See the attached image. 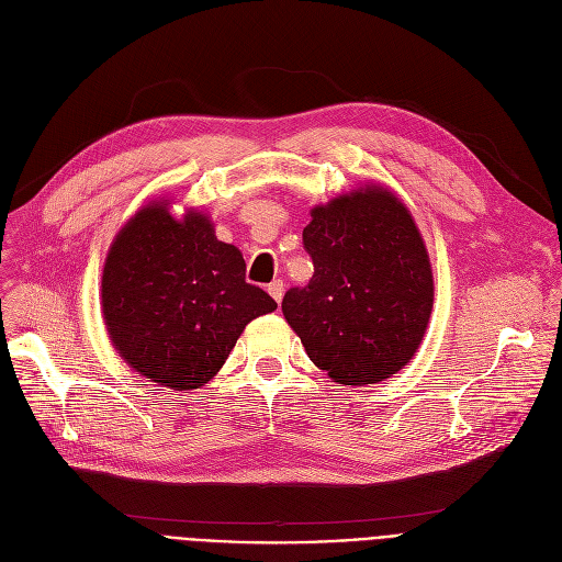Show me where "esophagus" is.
<instances>
[{"label": "esophagus", "mask_w": 562, "mask_h": 562, "mask_svg": "<svg viewBox=\"0 0 562 562\" xmlns=\"http://www.w3.org/2000/svg\"><path fill=\"white\" fill-rule=\"evenodd\" d=\"M266 291L271 293V299H273L276 303H280V301H282V293H284V284H282V280H273Z\"/></svg>", "instance_id": "obj_1"}]
</instances>
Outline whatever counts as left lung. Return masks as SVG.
Returning <instances> with one entry per match:
<instances>
[{"label": "left lung", "instance_id": "1", "mask_svg": "<svg viewBox=\"0 0 562 562\" xmlns=\"http://www.w3.org/2000/svg\"><path fill=\"white\" fill-rule=\"evenodd\" d=\"M303 244L314 276L284 293L282 312L310 360L339 385L401 371L432 312L430 259L407 206L385 187H360L314 206Z\"/></svg>", "mask_w": 562, "mask_h": 562}]
</instances>
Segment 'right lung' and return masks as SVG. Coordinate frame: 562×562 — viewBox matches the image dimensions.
Returning <instances> with one entry per match:
<instances>
[{"label":"right lung","instance_id":"1","mask_svg":"<svg viewBox=\"0 0 562 562\" xmlns=\"http://www.w3.org/2000/svg\"><path fill=\"white\" fill-rule=\"evenodd\" d=\"M278 303L246 282L239 248L216 239L191 210L150 202L115 234L102 271V316L111 344L164 387L200 390L225 364L248 323Z\"/></svg>","mask_w":562,"mask_h":562}]
</instances>
